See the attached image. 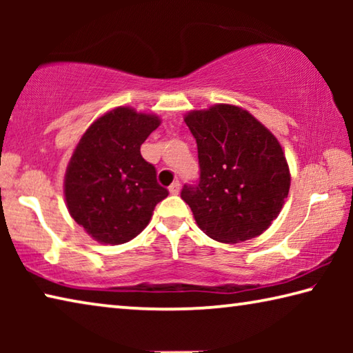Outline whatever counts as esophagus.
<instances>
[{
  "mask_svg": "<svg viewBox=\"0 0 353 353\" xmlns=\"http://www.w3.org/2000/svg\"><path fill=\"white\" fill-rule=\"evenodd\" d=\"M179 191H181V183H179L177 181L172 182V183L170 185V193H171V194H177Z\"/></svg>",
  "mask_w": 353,
  "mask_h": 353,
  "instance_id": "esophagus-1",
  "label": "esophagus"
}]
</instances>
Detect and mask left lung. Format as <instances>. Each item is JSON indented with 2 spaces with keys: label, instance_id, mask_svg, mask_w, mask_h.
Instances as JSON below:
<instances>
[{
  "label": "left lung",
  "instance_id": "obj_1",
  "mask_svg": "<svg viewBox=\"0 0 353 353\" xmlns=\"http://www.w3.org/2000/svg\"><path fill=\"white\" fill-rule=\"evenodd\" d=\"M185 123L198 143L199 183L183 185L201 230L219 243L261 235L288 198L291 176L279 140L248 110L216 104Z\"/></svg>",
  "mask_w": 353,
  "mask_h": 353
}]
</instances>
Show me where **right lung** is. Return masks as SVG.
<instances>
[{
    "instance_id": "add662e5",
    "label": "right lung",
    "mask_w": 353,
    "mask_h": 353,
    "mask_svg": "<svg viewBox=\"0 0 353 353\" xmlns=\"http://www.w3.org/2000/svg\"><path fill=\"white\" fill-rule=\"evenodd\" d=\"M160 126V118L117 107L85 130L65 172L68 212L93 240L123 244L151 221L155 205L168 196L157 183L154 165L140 146Z\"/></svg>"
}]
</instances>
